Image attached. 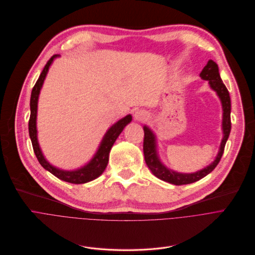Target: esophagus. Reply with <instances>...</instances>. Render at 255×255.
<instances>
[{
  "instance_id": "34e87169",
  "label": "esophagus",
  "mask_w": 255,
  "mask_h": 255,
  "mask_svg": "<svg viewBox=\"0 0 255 255\" xmlns=\"http://www.w3.org/2000/svg\"><path fill=\"white\" fill-rule=\"evenodd\" d=\"M134 118H135V120H136V121L146 120V119L148 118V113L144 110H138V111L135 112Z\"/></svg>"
}]
</instances>
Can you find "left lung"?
Returning <instances> with one entry per match:
<instances>
[{
  "instance_id": "8db88e82",
  "label": "left lung",
  "mask_w": 255,
  "mask_h": 255,
  "mask_svg": "<svg viewBox=\"0 0 255 255\" xmlns=\"http://www.w3.org/2000/svg\"><path fill=\"white\" fill-rule=\"evenodd\" d=\"M200 77L203 80H206L209 83V86L212 90H214L219 97L220 101H222L223 106V132L224 137L222 142H220L218 154L215 158V160L202 169L200 171L194 172V173H180L176 172L171 169L167 168L160 160L157 151V141L155 134L147 127L143 126L144 131V138H143V154H144V160L149 168V170L152 172L155 176L160 178L161 180H164L166 182L172 183L175 185H181V184H189L193 183L195 181L200 180L201 178L205 177L207 174H209L213 169L217 166L220 159L223 157L225 145L227 143V140L229 138V135L231 132V97L230 93L223 83V80L220 79L219 72H218V65L213 61L209 60L207 64L204 66V69L202 70Z\"/></svg>"
}]
</instances>
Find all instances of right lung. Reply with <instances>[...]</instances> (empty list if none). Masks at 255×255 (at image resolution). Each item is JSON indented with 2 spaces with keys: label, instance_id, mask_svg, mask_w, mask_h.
<instances>
[{
  "label": "right lung",
  "instance_id": "1",
  "mask_svg": "<svg viewBox=\"0 0 255 255\" xmlns=\"http://www.w3.org/2000/svg\"><path fill=\"white\" fill-rule=\"evenodd\" d=\"M58 56H59L58 54H55L47 61L38 81L36 82L35 86H33L32 90H31L30 104H29L30 117H29V121H28L29 137L31 140L33 151H35V155H36L39 163L43 166L44 169H46V170H48L50 173H52L57 178L64 180L66 182H71V183H75V184L86 183V182H89V181L97 178L106 170L107 165L109 163V155H110L111 148H112L113 144L115 143L116 139L118 138L119 135L121 134V132L125 128V126L132 121V117H131V115H127L126 117L121 119V120H119L117 123H115L107 131L103 140H101V142H100V145L98 146L97 151L95 152V155L90 160V162L87 163L85 166L78 168V169H76V170L67 171V170H62V169L56 168L55 166L51 165L45 159L43 152L41 150V147L39 145V142H38L37 112H38V100H39L40 91L42 89L43 83H44L47 73L49 71V67L51 64H52L53 60Z\"/></svg>",
  "mask_w": 255,
  "mask_h": 255
}]
</instances>
